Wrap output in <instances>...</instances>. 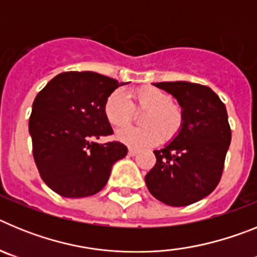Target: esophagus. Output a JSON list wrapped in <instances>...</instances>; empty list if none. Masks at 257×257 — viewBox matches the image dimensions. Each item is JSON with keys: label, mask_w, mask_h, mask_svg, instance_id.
Wrapping results in <instances>:
<instances>
[{"label": "esophagus", "mask_w": 257, "mask_h": 257, "mask_svg": "<svg viewBox=\"0 0 257 257\" xmlns=\"http://www.w3.org/2000/svg\"><path fill=\"white\" fill-rule=\"evenodd\" d=\"M136 154H138V151H136V149H134V148L128 149V156L134 157V156H136Z\"/></svg>", "instance_id": "obj_1"}]
</instances>
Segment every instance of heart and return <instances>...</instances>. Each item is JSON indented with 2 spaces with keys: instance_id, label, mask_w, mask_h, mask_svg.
Returning <instances> with one entry per match:
<instances>
[{
  "instance_id": "1",
  "label": "heart",
  "mask_w": 257,
  "mask_h": 257,
  "mask_svg": "<svg viewBox=\"0 0 257 257\" xmlns=\"http://www.w3.org/2000/svg\"><path fill=\"white\" fill-rule=\"evenodd\" d=\"M133 103L122 90H115L106 97L104 114L112 126L121 128L133 121L135 107L145 110L142 127H127L117 133V139L131 148H147L178 135L183 126L184 113L179 104L171 101V95L154 86L134 90Z\"/></svg>"
}]
</instances>
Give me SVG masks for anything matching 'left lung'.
I'll return each mask as SVG.
<instances>
[{
    "label": "left lung",
    "instance_id": "8db88e82",
    "mask_svg": "<svg viewBox=\"0 0 257 257\" xmlns=\"http://www.w3.org/2000/svg\"><path fill=\"white\" fill-rule=\"evenodd\" d=\"M176 97L184 113L179 134L154 151L157 162L145 176L152 196L181 207L207 197L217 187L231 140L228 113L210 87L185 81L154 83Z\"/></svg>",
    "mask_w": 257,
    "mask_h": 257
}]
</instances>
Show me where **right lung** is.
I'll return each instance as SVG.
<instances>
[{"label":"right lung","instance_id":"add662e5","mask_svg":"<svg viewBox=\"0 0 257 257\" xmlns=\"http://www.w3.org/2000/svg\"><path fill=\"white\" fill-rule=\"evenodd\" d=\"M124 83L95 72H64L37 94L29 117L33 158L47 187L67 198H82L105 187L112 166L127 154L104 114L106 97Z\"/></svg>","mask_w":257,"mask_h":257}]
</instances>
